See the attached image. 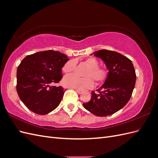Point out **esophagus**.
<instances>
[{
    "label": "esophagus",
    "instance_id": "esophagus-1",
    "mask_svg": "<svg viewBox=\"0 0 158 158\" xmlns=\"http://www.w3.org/2000/svg\"><path fill=\"white\" fill-rule=\"evenodd\" d=\"M75 90L76 91V92L78 93V94H81V93H82V92H83L82 89H76Z\"/></svg>",
    "mask_w": 158,
    "mask_h": 158
}]
</instances>
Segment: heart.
Listing matches in <instances>:
<instances>
[{
	"instance_id": "obj_1",
	"label": "heart",
	"mask_w": 158,
	"mask_h": 158,
	"mask_svg": "<svg viewBox=\"0 0 158 158\" xmlns=\"http://www.w3.org/2000/svg\"><path fill=\"white\" fill-rule=\"evenodd\" d=\"M85 63L89 66L85 76L86 78H80L74 74H70L64 78L63 84L64 86L76 88L85 89L90 88L94 86V81L91 78L98 83L102 82L106 79L107 72L102 68H99V62L94 57H89L85 60ZM76 63L74 60H70L66 63L63 68V71L66 74L73 73L76 68ZM90 77H92L90 78Z\"/></svg>"
}]
</instances>
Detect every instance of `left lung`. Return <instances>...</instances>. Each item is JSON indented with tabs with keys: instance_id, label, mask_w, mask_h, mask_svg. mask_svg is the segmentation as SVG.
<instances>
[{
	"instance_id": "obj_1",
	"label": "left lung",
	"mask_w": 158,
	"mask_h": 158,
	"mask_svg": "<svg viewBox=\"0 0 158 158\" xmlns=\"http://www.w3.org/2000/svg\"><path fill=\"white\" fill-rule=\"evenodd\" d=\"M92 55V54H91ZM101 59L108 70L104 83L84 107L98 117L111 115L121 109L131 99L135 88L136 76L132 61L115 51L106 49L94 52Z\"/></svg>"
}]
</instances>
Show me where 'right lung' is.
Segmentation results:
<instances>
[{
	"mask_svg": "<svg viewBox=\"0 0 158 158\" xmlns=\"http://www.w3.org/2000/svg\"><path fill=\"white\" fill-rule=\"evenodd\" d=\"M70 59L59 51H40L26 56L17 69L16 89L21 101L30 111L46 114L60 104L65 90L58 83L62 68Z\"/></svg>",
	"mask_w": 158,
	"mask_h": 158,
	"instance_id": "add662e5",
	"label": "right lung"
}]
</instances>
